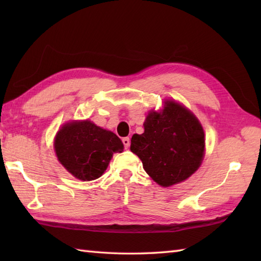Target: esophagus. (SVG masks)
<instances>
[{"instance_id": "esophagus-1", "label": "esophagus", "mask_w": 261, "mask_h": 261, "mask_svg": "<svg viewBox=\"0 0 261 261\" xmlns=\"http://www.w3.org/2000/svg\"><path fill=\"white\" fill-rule=\"evenodd\" d=\"M122 142H123V145H124V147H125V149H127L130 147V138H123V139H122Z\"/></svg>"}]
</instances>
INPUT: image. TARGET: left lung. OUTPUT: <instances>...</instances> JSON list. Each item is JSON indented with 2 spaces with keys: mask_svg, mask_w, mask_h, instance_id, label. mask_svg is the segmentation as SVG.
Here are the masks:
<instances>
[{
  "mask_svg": "<svg viewBox=\"0 0 261 261\" xmlns=\"http://www.w3.org/2000/svg\"><path fill=\"white\" fill-rule=\"evenodd\" d=\"M143 126L142 135L132 136L130 149L157 184H178L198 169L205 150L204 130L184 105L166 99L160 112L147 115Z\"/></svg>",
  "mask_w": 261,
  "mask_h": 261,
  "instance_id": "1",
  "label": "left lung"
}]
</instances>
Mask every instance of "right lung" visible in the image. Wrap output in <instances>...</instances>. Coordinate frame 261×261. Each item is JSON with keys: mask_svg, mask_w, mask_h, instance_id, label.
<instances>
[{"mask_svg": "<svg viewBox=\"0 0 261 261\" xmlns=\"http://www.w3.org/2000/svg\"><path fill=\"white\" fill-rule=\"evenodd\" d=\"M54 147L59 163L84 181L101 177L113 153L123 151L118 136L88 120L64 124L57 132Z\"/></svg>", "mask_w": 261, "mask_h": 261, "instance_id": "1", "label": "right lung"}]
</instances>
